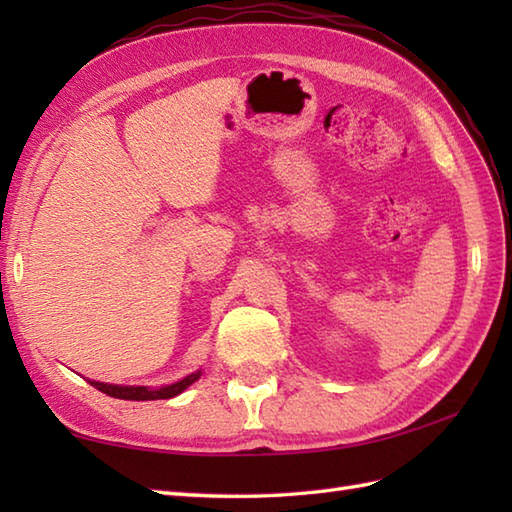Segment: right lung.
<instances>
[{
  "label": "right lung",
  "instance_id": "add662e5",
  "mask_svg": "<svg viewBox=\"0 0 512 512\" xmlns=\"http://www.w3.org/2000/svg\"><path fill=\"white\" fill-rule=\"evenodd\" d=\"M202 376V369L193 372L189 376H184L178 383L171 385H162V387H147V385H110V383H99V380H90V385L96 387L103 394L112 396V398H121V400H167L182 394L184 389L193 385L195 380Z\"/></svg>",
  "mask_w": 512,
  "mask_h": 512
}]
</instances>
